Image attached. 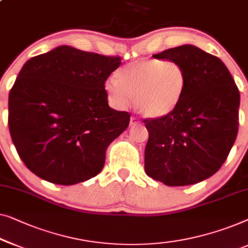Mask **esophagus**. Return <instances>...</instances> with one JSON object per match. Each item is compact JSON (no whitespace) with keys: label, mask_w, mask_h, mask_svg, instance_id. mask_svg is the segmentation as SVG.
<instances>
[{"label":"esophagus","mask_w":248,"mask_h":248,"mask_svg":"<svg viewBox=\"0 0 248 248\" xmlns=\"http://www.w3.org/2000/svg\"><path fill=\"white\" fill-rule=\"evenodd\" d=\"M140 123V120L138 117H135V116H132L131 117V120H130V125H136V124H139Z\"/></svg>","instance_id":"1"}]
</instances>
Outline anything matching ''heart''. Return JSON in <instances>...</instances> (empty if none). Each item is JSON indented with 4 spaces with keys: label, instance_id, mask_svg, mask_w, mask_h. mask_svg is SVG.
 <instances>
[{
    "label": "heart",
    "instance_id": "b5f03b06",
    "mask_svg": "<svg viewBox=\"0 0 248 248\" xmlns=\"http://www.w3.org/2000/svg\"><path fill=\"white\" fill-rule=\"evenodd\" d=\"M108 77L104 88L109 102L118 108L130 106L144 116L162 117L177 108L184 98L188 77L177 60L145 59L133 62Z\"/></svg>",
    "mask_w": 248,
    "mask_h": 248
}]
</instances>
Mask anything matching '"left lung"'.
I'll use <instances>...</instances> for the list:
<instances>
[{
	"label": "left lung",
	"mask_w": 248,
	"mask_h": 248,
	"mask_svg": "<svg viewBox=\"0 0 248 248\" xmlns=\"http://www.w3.org/2000/svg\"><path fill=\"white\" fill-rule=\"evenodd\" d=\"M153 57L184 64L188 85L173 112L143 121L149 131L145 172L170 186L198 184L219 170L234 145L239 91L225 63L195 46Z\"/></svg>",
	"instance_id": "obj_1"
}]
</instances>
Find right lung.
Wrapping results in <instances>:
<instances>
[{
	"label": "right lung",
	"instance_id": "1",
	"mask_svg": "<svg viewBox=\"0 0 248 248\" xmlns=\"http://www.w3.org/2000/svg\"><path fill=\"white\" fill-rule=\"evenodd\" d=\"M121 57L60 46L23 64L9 94V128L31 172L71 186L97 175L108 145L130 124L107 103L105 81Z\"/></svg>",
	"mask_w": 248,
	"mask_h": 248
}]
</instances>
